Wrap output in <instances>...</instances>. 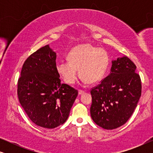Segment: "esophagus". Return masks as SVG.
I'll return each mask as SVG.
<instances>
[{"label":"esophagus","instance_id":"1","mask_svg":"<svg viewBox=\"0 0 153 153\" xmlns=\"http://www.w3.org/2000/svg\"><path fill=\"white\" fill-rule=\"evenodd\" d=\"M83 93H84V91H81V90H79V95H82Z\"/></svg>","mask_w":153,"mask_h":153}]
</instances>
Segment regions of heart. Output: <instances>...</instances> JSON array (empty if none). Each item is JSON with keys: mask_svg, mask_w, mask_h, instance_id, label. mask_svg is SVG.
Wrapping results in <instances>:
<instances>
[{"mask_svg": "<svg viewBox=\"0 0 153 153\" xmlns=\"http://www.w3.org/2000/svg\"><path fill=\"white\" fill-rule=\"evenodd\" d=\"M69 61H60L56 70L68 84H74L79 75L88 83H95L103 78L107 70L109 58L105 50L89 44H83L72 49Z\"/></svg>", "mask_w": 153, "mask_h": 153, "instance_id": "obj_1", "label": "heart"}]
</instances>
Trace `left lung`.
<instances>
[{"label":"left lung","mask_w":153,"mask_h":153,"mask_svg":"<svg viewBox=\"0 0 153 153\" xmlns=\"http://www.w3.org/2000/svg\"><path fill=\"white\" fill-rule=\"evenodd\" d=\"M137 67L127 56L112 60L110 74L92 88L91 116L105 129L122 126L129 120L141 95Z\"/></svg>","instance_id":"left-lung-1"}]
</instances>
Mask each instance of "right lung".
Instances as JSON below:
<instances>
[{
  "label": "right lung",
  "mask_w": 153,
  "mask_h": 153,
  "mask_svg": "<svg viewBox=\"0 0 153 153\" xmlns=\"http://www.w3.org/2000/svg\"><path fill=\"white\" fill-rule=\"evenodd\" d=\"M56 53L49 45L34 52L23 65L18 80L21 105L33 123L53 129L65 123L78 91L60 83Z\"/></svg>",
  "instance_id": "right-lung-1"
}]
</instances>
